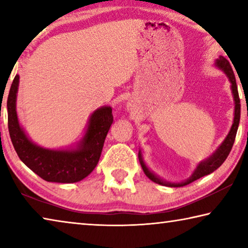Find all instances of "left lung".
Here are the masks:
<instances>
[{"label": "left lung", "instance_id": "1", "mask_svg": "<svg viewBox=\"0 0 248 248\" xmlns=\"http://www.w3.org/2000/svg\"><path fill=\"white\" fill-rule=\"evenodd\" d=\"M216 64H217V68H220L221 70L224 71L225 74L228 75V78L230 79L231 84H232V85H231V89H232V93H233V96H234L235 114H234V121H233L232 128H231L230 132L228 134V137H226V139L224 140L223 143H222L219 146V149H217L216 152L211 155V156L205 159V161L201 162L200 164L197 166V169L194 171V174H192L189 178H188L187 180H185V182H183V183H179V184L166 183V182H163V180L159 179L158 177H156V176L151 173V171L148 170V167L145 166V164H144L143 161H142V158H141V155H140V163H141L142 170H143L144 174L148 176V177L151 180H152V182L156 183V184H159V185H163V186H169V187H183V186H186V185L190 184L192 182H195V180L199 179L201 177H203V176L208 175L210 173H212V171H215L217 169H219V167L224 163L226 157L229 156L231 150H232V146L234 144L235 137H236L238 124H240L241 100H240V96H238L236 79H235V75H234V72H233V70H232V66H231V64H230V62L226 60L224 57L220 56L219 59H217V60L216 61Z\"/></svg>", "mask_w": 248, "mask_h": 248}]
</instances>
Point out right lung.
Masks as SVG:
<instances>
[{
  "label": "right lung",
  "instance_id": "1",
  "mask_svg": "<svg viewBox=\"0 0 248 248\" xmlns=\"http://www.w3.org/2000/svg\"><path fill=\"white\" fill-rule=\"evenodd\" d=\"M16 75L7 97L8 132L14 149L25 165L47 182L77 183L90 175L97 165L108 130L114 121L110 107H103L91 116L89 128L75 150H48L33 144L20 128L16 114Z\"/></svg>",
  "mask_w": 248,
  "mask_h": 248
}]
</instances>
